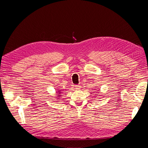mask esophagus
<instances>
[{
  "mask_svg": "<svg viewBox=\"0 0 148 148\" xmlns=\"http://www.w3.org/2000/svg\"><path fill=\"white\" fill-rule=\"evenodd\" d=\"M75 88L76 89H80L81 88V86H80L79 84H77V85H75Z\"/></svg>",
  "mask_w": 148,
  "mask_h": 148,
  "instance_id": "34e87169",
  "label": "esophagus"
}]
</instances>
